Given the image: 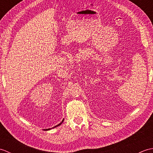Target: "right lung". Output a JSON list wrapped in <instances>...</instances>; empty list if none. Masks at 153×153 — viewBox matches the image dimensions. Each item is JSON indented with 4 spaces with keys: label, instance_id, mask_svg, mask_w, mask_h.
Segmentation results:
<instances>
[{
    "label": "right lung",
    "instance_id": "add662e5",
    "mask_svg": "<svg viewBox=\"0 0 153 153\" xmlns=\"http://www.w3.org/2000/svg\"><path fill=\"white\" fill-rule=\"evenodd\" d=\"M64 119H63L62 120V122L60 123H58V125H56V126H55L54 127H53V128H48V129H44V130H46V131H47V130H50V129H53V128H56V127H58V126H60L62 123V122H64Z\"/></svg>",
    "mask_w": 153,
    "mask_h": 153
}]
</instances>
